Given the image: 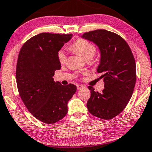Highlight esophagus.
<instances>
[{
	"label": "esophagus",
	"mask_w": 152,
	"mask_h": 152,
	"mask_svg": "<svg viewBox=\"0 0 152 152\" xmlns=\"http://www.w3.org/2000/svg\"><path fill=\"white\" fill-rule=\"evenodd\" d=\"M85 88V86H82V85H77V89H83V88Z\"/></svg>",
	"instance_id": "34e87169"
}]
</instances>
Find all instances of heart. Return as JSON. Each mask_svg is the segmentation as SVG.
<instances>
[{
    "mask_svg": "<svg viewBox=\"0 0 152 152\" xmlns=\"http://www.w3.org/2000/svg\"><path fill=\"white\" fill-rule=\"evenodd\" d=\"M71 49L79 54L85 60L92 58L96 53V46L84 39H78L72 44ZM58 58L61 63H64L66 60V54L63 50H60L58 53Z\"/></svg>",
    "mask_w": 152,
    "mask_h": 152,
    "instance_id": "1",
    "label": "heart"
}]
</instances>
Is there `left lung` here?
Listing matches in <instances>:
<instances>
[{
    "mask_svg": "<svg viewBox=\"0 0 152 152\" xmlns=\"http://www.w3.org/2000/svg\"><path fill=\"white\" fill-rule=\"evenodd\" d=\"M95 43L100 50L97 71L104 78L101 93L88 86L91 96L87 102L89 113L99 118L110 120L127 105L136 82V63L128 44L122 37L106 29L86 32L81 36Z\"/></svg>",
    "mask_w": 152,
    "mask_h": 152,
    "instance_id": "left-lung-1",
    "label": "left lung"
}]
</instances>
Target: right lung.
<instances>
[{"label":"right lung","mask_w":152,"mask_h":152,"mask_svg":"<svg viewBox=\"0 0 152 152\" xmlns=\"http://www.w3.org/2000/svg\"><path fill=\"white\" fill-rule=\"evenodd\" d=\"M72 36L41 33L20 50L16 67L19 94L29 113L44 123H55L66 116L67 103L77 90L73 84L63 86L53 77L61 67L58 51Z\"/></svg>","instance_id":"obj_1"}]
</instances>
